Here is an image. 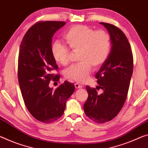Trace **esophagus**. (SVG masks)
<instances>
[{"label":"esophagus","mask_w":148,"mask_h":148,"mask_svg":"<svg viewBox=\"0 0 148 148\" xmlns=\"http://www.w3.org/2000/svg\"><path fill=\"white\" fill-rule=\"evenodd\" d=\"M75 87L76 88H82L83 87L81 85H80V84L75 83Z\"/></svg>","instance_id":"1"}]
</instances>
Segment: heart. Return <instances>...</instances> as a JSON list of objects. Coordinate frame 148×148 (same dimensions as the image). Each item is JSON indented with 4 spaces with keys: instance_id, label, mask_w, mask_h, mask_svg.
I'll return each mask as SVG.
<instances>
[{
    "instance_id": "heart-1",
    "label": "heart",
    "mask_w": 148,
    "mask_h": 148,
    "mask_svg": "<svg viewBox=\"0 0 148 148\" xmlns=\"http://www.w3.org/2000/svg\"><path fill=\"white\" fill-rule=\"evenodd\" d=\"M64 39L73 51H79V60L81 61L67 69L65 75L77 83L85 82L91 73V65L95 68L101 67L107 59L111 47L110 36L105 31H94L88 26L76 25L68 29ZM51 53L60 64L69 63L70 51L60 42L52 45Z\"/></svg>"
}]
</instances>
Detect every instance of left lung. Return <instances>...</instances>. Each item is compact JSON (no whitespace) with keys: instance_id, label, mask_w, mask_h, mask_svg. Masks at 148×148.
Returning a JSON list of instances; mask_svg holds the SVG:
<instances>
[{"instance_id":"obj_1","label":"left lung","mask_w":148,"mask_h":148,"mask_svg":"<svg viewBox=\"0 0 148 148\" xmlns=\"http://www.w3.org/2000/svg\"><path fill=\"white\" fill-rule=\"evenodd\" d=\"M107 29L111 48L106 60L95 78L103 92L99 95L96 88L86 87L88 98L83 108L90 120L99 124L113 119L126 101L133 72V56L130 45L121 29L112 24L100 22Z\"/></svg>"}]
</instances>
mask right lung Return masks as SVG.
I'll return each instance as SVG.
<instances>
[{
  "mask_svg": "<svg viewBox=\"0 0 148 148\" xmlns=\"http://www.w3.org/2000/svg\"><path fill=\"white\" fill-rule=\"evenodd\" d=\"M64 22H40L25 34L20 47L18 64L19 85L24 103L36 119L44 123L58 120L64 112L66 102L75 85L65 81L56 90L50 81H59L53 74L58 67L51 53L52 37Z\"/></svg>",
  "mask_w": 148,
  "mask_h": 148,
  "instance_id": "add662e5",
  "label": "right lung"
}]
</instances>
